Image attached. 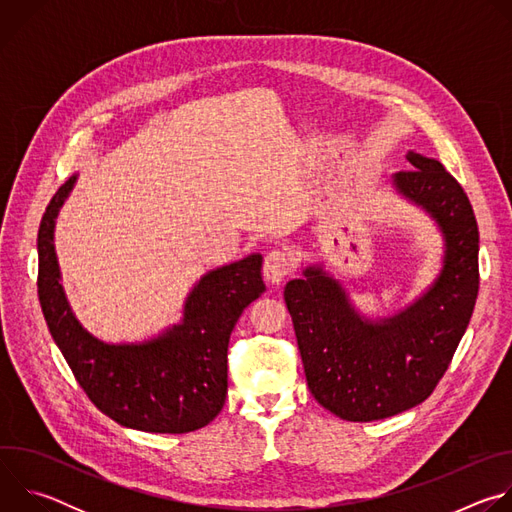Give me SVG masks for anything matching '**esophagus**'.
<instances>
[{
    "instance_id": "1",
    "label": "esophagus",
    "mask_w": 512,
    "mask_h": 512,
    "mask_svg": "<svg viewBox=\"0 0 512 512\" xmlns=\"http://www.w3.org/2000/svg\"><path fill=\"white\" fill-rule=\"evenodd\" d=\"M294 271V255L287 249H273L263 261V275L271 285H279L287 275Z\"/></svg>"
}]
</instances>
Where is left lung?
I'll return each mask as SVG.
<instances>
[{
  "instance_id": "1",
  "label": "left lung",
  "mask_w": 512,
  "mask_h": 512,
  "mask_svg": "<svg viewBox=\"0 0 512 512\" xmlns=\"http://www.w3.org/2000/svg\"><path fill=\"white\" fill-rule=\"evenodd\" d=\"M395 188L425 208L446 241L444 267L403 312L367 320L322 267L291 279L283 298L314 399L346 421H375L425 401L448 371L478 296V225L458 180L437 160L409 152Z\"/></svg>"
}]
</instances>
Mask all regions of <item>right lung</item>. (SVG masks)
<instances>
[{"label": "right lung", "mask_w": 512, "mask_h": 512, "mask_svg": "<svg viewBox=\"0 0 512 512\" xmlns=\"http://www.w3.org/2000/svg\"><path fill=\"white\" fill-rule=\"evenodd\" d=\"M52 196L38 229V298L64 360L99 411L123 427L188 433L208 425L227 399V348L243 310L263 291L261 255L206 273L184 306L182 324L141 344H105L70 312L54 253V218L75 186Z\"/></svg>", "instance_id": "right-lung-1"}]
</instances>
